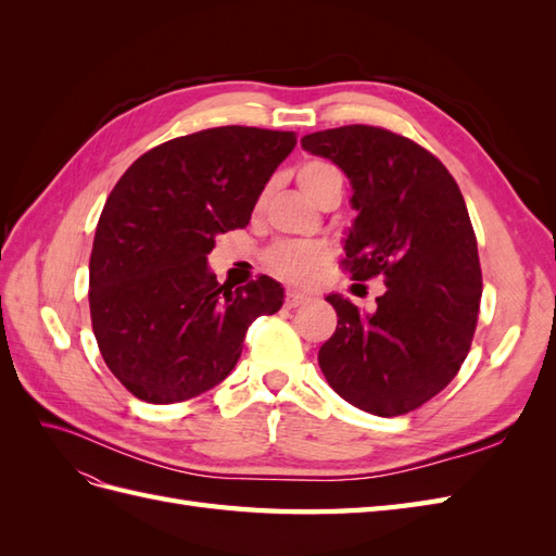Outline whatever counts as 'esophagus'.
I'll use <instances>...</instances> for the list:
<instances>
[{"label":"esophagus","instance_id":"esophagus-1","mask_svg":"<svg viewBox=\"0 0 556 556\" xmlns=\"http://www.w3.org/2000/svg\"><path fill=\"white\" fill-rule=\"evenodd\" d=\"M306 301H311V294H306V292L288 290V294H285V306H288V308H296L301 304H306Z\"/></svg>","mask_w":556,"mask_h":556}]
</instances>
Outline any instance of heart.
I'll use <instances>...</instances> for the list:
<instances>
[{"label": "heart", "instance_id": "1", "mask_svg": "<svg viewBox=\"0 0 556 556\" xmlns=\"http://www.w3.org/2000/svg\"><path fill=\"white\" fill-rule=\"evenodd\" d=\"M336 180H341L339 169L323 160H311L306 164H301V169L296 172V182L301 192H304L311 201H315V204L319 201V197L325 194L329 185ZM327 257H329V250L325 243L282 241L268 250L266 262L278 276L301 282V280H308L317 268L327 262Z\"/></svg>", "mask_w": 556, "mask_h": 556}]
</instances>
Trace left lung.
<instances>
[{
	"label": "left lung",
	"instance_id": "left-lung-1",
	"mask_svg": "<svg viewBox=\"0 0 556 556\" xmlns=\"http://www.w3.org/2000/svg\"><path fill=\"white\" fill-rule=\"evenodd\" d=\"M301 148L348 176L357 217L343 239L345 266L387 288L374 313L327 294L339 325L317 352L319 368L364 413H410L457 376L476 333L482 276L459 185L429 150L380 127L306 134Z\"/></svg>",
	"mask_w": 556,
	"mask_h": 556
}]
</instances>
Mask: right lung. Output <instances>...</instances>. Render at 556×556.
Instances as JSON below:
<instances>
[{"label":"right lung","mask_w":556,"mask_h":556,"mask_svg":"<svg viewBox=\"0 0 556 556\" xmlns=\"http://www.w3.org/2000/svg\"><path fill=\"white\" fill-rule=\"evenodd\" d=\"M294 131L213 127L148 150L115 182L90 255V315L111 374L148 403L208 392L237 366L252 319L285 290L217 282V233L243 229Z\"/></svg>","instance_id":"right-lung-1"}]
</instances>
